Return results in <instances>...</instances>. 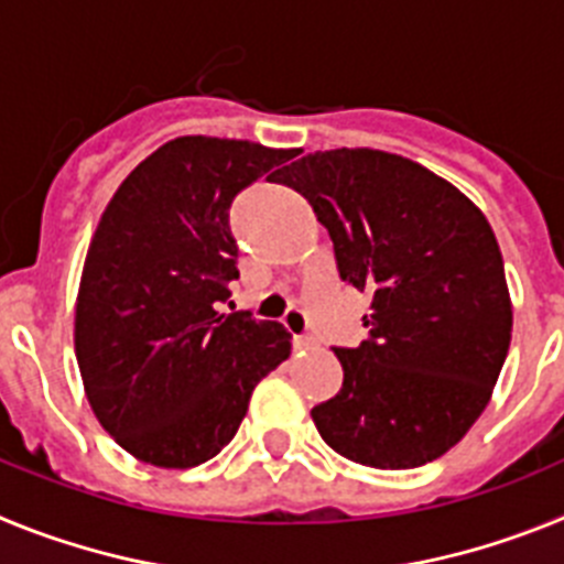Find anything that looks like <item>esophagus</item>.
Masks as SVG:
<instances>
[{"instance_id": "1", "label": "esophagus", "mask_w": 564, "mask_h": 564, "mask_svg": "<svg viewBox=\"0 0 564 564\" xmlns=\"http://www.w3.org/2000/svg\"><path fill=\"white\" fill-rule=\"evenodd\" d=\"M293 347H296V350H316V338L307 336V333H302V336H293Z\"/></svg>"}]
</instances>
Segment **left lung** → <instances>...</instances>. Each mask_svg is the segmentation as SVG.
Listing matches in <instances>:
<instances>
[{
    "label": "left lung",
    "instance_id": "1",
    "mask_svg": "<svg viewBox=\"0 0 564 564\" xmlns=\"http://www.w3.org/2000/svg\"><path fill=\"white\" fill-rule=\"evenodd\" d=\"M276 183L327 228L338 276L370 293V336L333 347L341 390L313 406L333 452L372 468L435 460L486 410L511 344L495 231L452 183L401 154L333 149Z\"/></svg>",
    "mask_w": 564,
    "mask_h": 564
}]
</instances>
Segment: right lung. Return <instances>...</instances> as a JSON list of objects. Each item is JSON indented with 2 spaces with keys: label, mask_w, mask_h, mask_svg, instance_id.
Returning <instances> with one entry per match:
<instances>
[{
  "label": "right lung",
  "mask_w": 564,
  "mask_h": 564,
  "mask_svg": "<svg viewBox=\"0 0 564 564\" xmlns=\"http://www.w3.org/2000/svg\"><path fill=\"white\" fill-rule=\"evenodd\" d=\"M291 158L188 134L138 163L109 200L78 288L76 358L96 417L138 460H212L253 387L291 356L279 322L217 311L239 279L234 197Z\"/></svg>",
  "instance_id": "1"
}]
</instances>
